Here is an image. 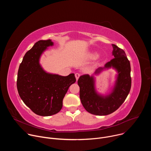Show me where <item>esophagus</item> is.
<instances>
[{
  "label": "esophagus",
  "instance_id": "1",
  "mask_svg": "<svg viewBox=\"0 0 151 151\" xmlns=\"http://www.w3.org/2000/svg\"><path fill=\"white\" fill-rule=\"evenodd\" d=\"M79 76H80V74L79 73H75V77H76V81H78V79H79Z\"/></svg>",
  "mask_w": 151,
  "mask_h": 151
}]
</instances>
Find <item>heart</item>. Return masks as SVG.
<instances>
[{"label":"heart","instance_id":"heart-1","mask_svg":"<svg viewBox=\"0 0 151 151\" xmlns=\"http://www.w3.org/2000/svg\"><path fill=\"white\" fill-rule=\"evenodd\" d=\"M99 54L98 53L96 52H91L88 55V57L90 58V59H92V60H95L96 58H97L99 57Z\"/></svg>","mask_w":151,"mask_h":151}]
</instances>
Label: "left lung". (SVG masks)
Masks as SVG:
<instances>
[{
    "instance_id": "left-lung-1",
    "label": "left lung",
    "mask_w": 151,
    "mask_h": 151,
    "mask_svg": "<svg viewBox=\"0 0 151 151\" xmlns=\"http://www.w3.org/2000/svg\"><path fill=\"white\" fill-rule=\"evenodd\" d=\"M112 45L114 58L106 63L104 67L97 68L93 75H81L78 81L81 101L85 110L93 115L103 116L113 113L124 102L130 91L132 79L130 61L123 50L116 45ZM111 68L117 72L116 80L111 91L108 95H103L95 89L93 75H98L102 71Z\"/></svg>"
}]
</instances>
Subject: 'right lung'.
<instances>
[{"label":"right lung","mask_w":151,"mask_h":151,"mask_svg":"<svg viewBox=\"0 0 151 151\" xmlns=\"http://www.w3.org/2000/svg\"><path fill=\"white\" fill-rule=\"evenodd\" d=\"M53 45L51 39L35 43L24 55L18 71L17 86L19 97L35 114L43 116L60 111L63 98L76 82L74 73L63 76L48 73L41 66L42 54Z\"/></svg>","instance_id":"right-lung-1"}]
</instances>
